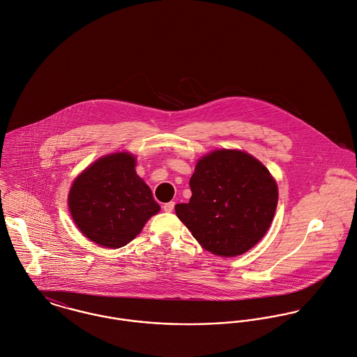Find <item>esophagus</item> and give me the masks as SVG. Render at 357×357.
Masks as SVG:
<instances>
[{"label": "esophagus", "instance_id": "esophagus-1", "mask_svg": "<svg viewBox=\"0 0 357 357\" xmlns=\"http://www.w3.org/2000/svg\"><path fill=\"white\" fill-rule=\"evenodd\" d=\"M174 206H175V202L174 201H169V202H167V204H164V206H162V209L165 211V212H172L174 211Z\"/></svg>", "mask_w": 357, "mask_h": 357}]
</instances>
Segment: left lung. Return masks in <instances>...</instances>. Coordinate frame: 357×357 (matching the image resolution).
<instances>
[{
  "label": "left lung",
  "instance_id": "1",
  "mask_svg": "<svg viewBox=\"0 0 357 357\" xmlns=\"http://www.w3.org/2000/svg\"><path fill=\"white\" fill-rule=\"evenodd\" d=\"M190 190L188 204L175 205L176 216L204 249L222 257L253 248L275 215V179L242 151H213L198 160Z\"/></svg>",
  "mask_w": 357,
  "mask_h": 357
}]
</instances>
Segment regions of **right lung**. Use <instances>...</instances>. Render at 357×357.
Listing matches in <instances>:
<instances>
[{
	"label": "right lung",
	"instance_id": "add662e5",
	"mask_svg": "<svg viewBox=\"0 0 357 357\" xmlns=\"http://www.w3.org/2000/svg\"><path fill=\"white\" fill-rule=\"evenodd\" d=\"M68 208L84 237L111 249L131 242L160 211L152 190L135 172V158L127 152L104 156L79 174Z\"/></svg>",
	"mask_w": 357,
	"mask_h": 357
}]
</instances>
